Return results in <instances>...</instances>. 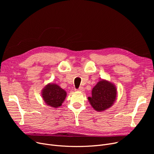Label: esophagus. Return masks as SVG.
I'll use <instances>...</instances> for the list:
<instances>
[{"instance_id": "esophagus-1", "label": "esophagus", "mask_w": 154, "mask_h": 154, "mask_svg": "<svg viewBox=\"0 0 154 154\" xmlns=\"http://www.w3.org/2000/svg\"><path fill=\"white\" fill-rule=\"evenodd\" d=\"M77 91L79 92H83V91H84V88L83 87H80L79 89H77Z\"/></svg>"}]
</instances>
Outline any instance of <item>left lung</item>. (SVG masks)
I'll list each match as a JSON object with an SVG mask.
<instances>
[{
  "instance_id": "8db88e82",
  "label": "left lung",
  "mask_w": 154,
  "mask_h": 154,
  "mask_svg": "<svg viewBox=\"0 0 154 154\" xmlns=\"http://www.w3.org/2000/svg\"><path fill=\"white\" fill-rule=\"evenodd\" d=\"M117 95L115 85L102 79L97 82L92 90V97L88 100L92 107L97 111H104L113 106Z\"/></svg>"
}]
</instances>
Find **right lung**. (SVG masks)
I'll return each mask as SVG.
<instances>
[{"mask_svg":"<svg viewBox=\"0 0 154 154\" xmlns=\"http://www.w3.org/2000/svg\"><path fill=\"white\" fill-rule=\"evenodd\" d=\"M41 95L48 106L58 108L66 99L67 92L57 84L49 83L44 87Z\"/></svg>","mask_w":154,"mask_h":154,"instance_id":"1","label":"right lung"}]
</instances>
